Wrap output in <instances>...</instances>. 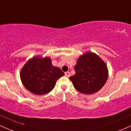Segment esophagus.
Wrapping results in <instances>:
<instances>
[{"label":"esophagus","mask_w":131,"mask_h":131,"mask_svg":"<svg viewBox=\"0 0 131 131\" xmlns=\"http://www.w3.org/2000/svg\"><path fill=\"white\" fill-rule=\"evenodd\" d=\"M64 75H65V76H67V77H68V78H69L70 76V73L69 71H67V72H66L65 73H64Z\"/></svg>","instance_id":"obj_1"}]
</instances>
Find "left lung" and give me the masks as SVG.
<instances>
[{
  "mask_svg": "<svg viewBox=\"0 0 131 131\" xmlns=\"http://www.w3.org/2000/svg\"><path fill=\"white\" fill-rule=\"evenodd\" d=\"M75 74L70 77L74 88L84 94H92L103 88L108 76L105 63L97 54L86 52L78 59Z\"/></svg>",
  "mask_w": 131,
  "mask_h": 131,
  "instance_id": "left-lung-1",
  "label": "left lung"
}]
</instances>
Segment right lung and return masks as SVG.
<instances>
[{"instance_id":"right-lung-1","label":"right lung","mask_w":131,"mask_h":131,"mask_svg":"<svg viewBox=\"0 0 131 131\" xmlns=\"http://www.w3.org/2000/svg\"><path fill=\"white\" fill-rule=\"evenodd\" d=\"M64 74L60 68L52 65L49 57H34L22 68L20 78L27 90L32 94L43 95L50 92L56 81Z\"/></svg>"}]
</instances>
